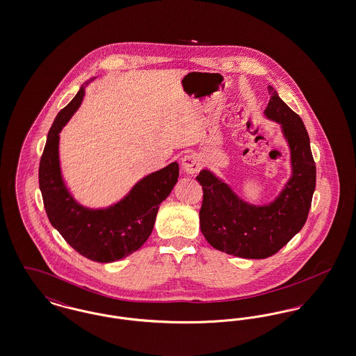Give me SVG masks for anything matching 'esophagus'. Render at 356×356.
<instances>
[{
  "mask_svg": "<svg viewBox=\"0 0 356 356\" xmlns=\"http://www.w3.org/2000/svg\"><path fill=\"white\" fill-rule=\"evenodd\" d=\"M200 160L195 153H188L181 159V168L186 172V175H193L200 170Z\"/></svg>",
  "mask_w": 356,
  "mask_h": 356,
  "instance_id": "obj_1",
  "label": "esophagus"
}]
</instances>
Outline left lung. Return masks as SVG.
I'll return each instance as SVG.
<instances>
[{
  "mask_svg": "<svg viewBox=\"0 0 356 356\" xmlns=\"http://www.w3.org/2000/svg\"><path fill=\"white\" fill-rule=\"evenodd\" d=\"M267 119L276 121L291 153V177L279 196L264 205L240 199L213 172L203 170L200 229L216 250L244 259H266L282 250L305 224L316 186V165L305 124L277 92L268 86Z\"/></svg>",
  "mask_w": 356,
  "mask_h": 356,
  "instance_id": "obj_1",
  "label": "left lung"
}]
</instances>
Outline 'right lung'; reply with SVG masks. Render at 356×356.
Masks as SVG:
<instances>
[{
  "mask_svg": "<svg viewBox=\"0 0 356 356\" xmlns=\"http://www.w3.org/2000/svg\"><path fill=\"white\" fill-rule=\"evenodd\" d=\"M85 85L54 119L41 156L38 181L48 219L69 245L86 259L112 263L134 254L151 236L159 205L177 183L179 164L170 163L143 177L127 196L106 208L77 203L63 179L58 145L61 129L84 100Z\"/></svg>",
  "mask_w": 356,
  "mask_h": 356,
  "instance_id": "right-lung-1",
  "label": "right lung"
}]
</instances>
